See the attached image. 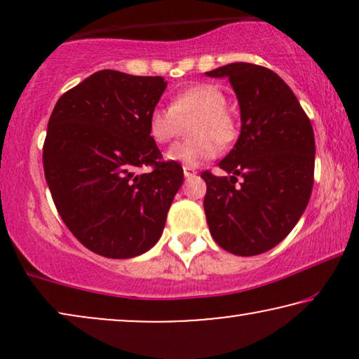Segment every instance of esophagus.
Here are the masks:
<instances>
[{
    "label": "esophagus",
    "mask_w": 359,
    "mask_h": 359,
    "mask_svg": "<svg viewBox=\"0 0 359 359\" xmlns=\"http://www.w3.org/2000/svg\"><path fill=\"white\" fill-rule=\"evenodd\" d=\"M183 173L186 178H191V176L196 175V170L193 168V166H183Z\"/></svg>",
    "instance_id": "obj_1"
}]
</instances>
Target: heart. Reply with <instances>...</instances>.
<instances>
[{"mask_svg":"<svg viewBox=\"0 0 359 359\" xmlns=\"http://www.w3.org/2000/svg\"><path fill=\"white\" fill-rule=\"evenodd\" d=\"M193 139L178 142L166 151V158L186 166H198L214 158L219 145L237 139V121L227 107V95L214 83H196L171 97L170 109L155 107L149 117V134L156 144H168L181 130V122L191 119Z\"/></svg>","mask_w":359,"mask_h":359,"instance_id":"1","label":"heart"}]
</instances>
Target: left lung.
I'll return each instance as SVG.
<instances>
[{
	"instance_id": "left-lung-1",
	"label": "left lung",
	"mask_w": 359,
	"mask_h": 359,
	"mask_svg": "<svg viewBox=\"0 0 359 359\" xmlns=\"http://www.w3.org/2000/svg\"><path fill=\"white\" fill-rule=\"evenodd\" d=\"M205 75L229 78L242 114L237 144L219 163L233 176L201 173L208 186L205 219L219 247L253 257L286 238L307 208L316 165L313 129L291 88L269 68L235 62Z\"/></svg>"
}]
</instances>
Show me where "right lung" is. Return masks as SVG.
Returning a JSON list of instances; mask_svg holds the SVG:
<instances>
[{
    "mask_svg": "<svg viewBox=\"0 0 359 359\" xmlns=\"http://www.w3.org/2000/svg\"><path fill=\"white\" fill-rule=\"evenodd\" d=\"M166 88L161 76L93 73L60 96L43 142V173L70 232L106 258H132L158 242L183 184L165 161L149 117ZM150 168L139 175V168Z\"/></svg>",
    "mask_w": 359,
    "mask_h": 359,
    "instance_id": "obj_1",
    "label": "right lung"
}]
</instances>
